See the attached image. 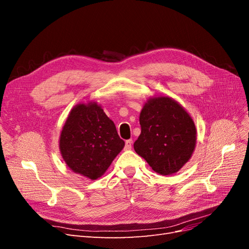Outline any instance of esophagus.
Returning <instances> with one entry per match:
<instances>
[{
	"label": "esophagus",
	"instance_id": "esophagus-1",
	"mask_svg": "<svg viewBox=\"0 0 249 249\" xmlns=\"http://www.w3.org/2000/svg\"><path fill=\"white\" fill-rule=\"evenodd\" d=\"M132 143H133L132 139L126 140V141H125V145H124V149H125V150H130V149L132 148Z\"/></svg>",
	"mask_w": 249,
	"mask_h": 249
}]
</instances>
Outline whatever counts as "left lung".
<instances>
[{
    "label": "left lung",
    "instance_id": "left-lung-1",
    "mask_svg": "<svg viewBox=\"0 0 249 249\" xmlns=\"http://www.w3.org/2000/svg\"><path fill=\"white\" fill-rule=\"evenodd\" d=\"M139 122L141 134L134 149L154 171L170 176L190 160L196 145V127L182 105L169 96L149 97Z\"/></svg>",
    "mask_w": 249,
    "mask_h": 249
}]
</instances>
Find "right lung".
Masks as SVG:
<instances>
[{"instance_id":"obj_1","label":"right lung","mask_w":249,"mask_h":249,"mask_svg":"<svg viewBox=\"0 0 249 249\" xmlns=\"http://www.w3.org/2000/svg\"><path fill=\"white\" fill-rule=\"evenodd\" d=\"M124 146L114 123L96 102L76 105L59 138V149L67 167L92 180L106 172Z\"/></svg>"}]
</instances>
